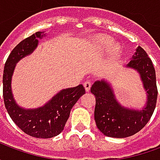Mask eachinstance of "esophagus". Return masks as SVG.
Returning <instances> with one entry per match:
<instances>
[{
	"label": "esophagus",
	"instance_id": "esophagus-1",
	"mask_svg": "<svg viewBox=\"0 0 160 160\" xmlns=\"http://www.w3.org/2000/svg\"><path fill=\"white\" fill-rule=\"evenodd\" d=\"M84 87H85V89H86L87 92H89L91 87H92V82L89 81V80H87V81H86V82L84 83Z\"/></svg>",
	"mask_w": 160,
	"mask_h": 160
}]
</instances>
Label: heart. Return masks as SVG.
<instances>
[{
	"label": "heart",
	"instance_id": "obj_1",
	"mask_svg": "<svg viewBox=\"0 0 160 160\" xmlns=\"http://www.w3.org/2000/svg\"><path fill=\"white\" fill-rule=\"evenodd\" d=\"M112 43H113V39L111 37L99 34L93 37V38L90 42V49L94 54H102L104 51L108 50ZM118 50H119V47L117 44H114L111 47V53L112 55L117 54Z\"/></svg>",
	"mask_w": 160,
	"mask_h": 160
}]
</instances>
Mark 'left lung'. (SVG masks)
I'll use <instances>...</instances> for the list:
<instances>
[{
	"label": "left lung",
	"mask_w": 160,
	"mask_h": 160,
	"mask_svg": "<svg viewBox=\"0 0 160 160\" xmlns=\"http://www.w3.org/2000/svg\"><path fill=\"white\" fill-rule=\"evenodd\" d=\"M127 66L140 73L148 92L147 106L142 111L128 110L121 106L116 100L110 85L104 80L96 81L91 87V92L96 99L94 110L96 125L109 137L125 138L138 133L150 120L157 103L158 88L154 67L141 46L138 47L135 56Z\"/></svg>",
	"instance_id": "left-lung-1"
}]
</instances>
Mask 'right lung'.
<instances>
[{
    "label": "right lung",
    "instance_id": "1",
    "mask_svg": "<svg viewBox=\"0 0 160 160\" xmlns=\"http://www.w3.org/2000/svg\"><path fill=\"white\" fill-rule=\"evenodd\" d=\"M42 34V32H38L26 38L10 53L3 71V98L10 118L23 132L32 137L48 139L58 135L63 130L71 109L86 93V90L82 85L64 89L43 107L36 110H24L16 104L11 92V78L14 67L18 61L32 52L38 45V38H41Z\"/></svg>",
    "mask_w": 160,
    "mask_h": 160
}]
</instances>
